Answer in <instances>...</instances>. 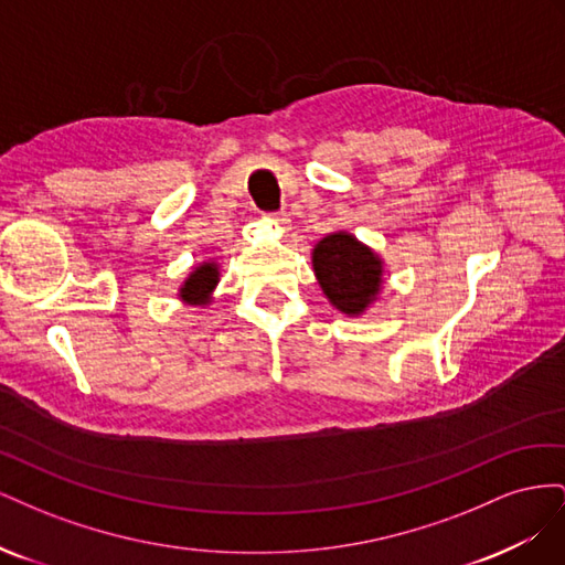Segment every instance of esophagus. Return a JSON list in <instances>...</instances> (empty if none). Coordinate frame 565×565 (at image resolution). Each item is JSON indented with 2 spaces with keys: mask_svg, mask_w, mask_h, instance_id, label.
Returning <instances> with one entry per match:
<instances>
[{
  "mask_svg": "<svg viewBox=\"0 0 565 565\" xmlns=\"http://www.w3.org/2000/svg\"><path fill=\"white\" fill-rule=\"evenodd\" d=\"M268 221H276L278 226L287 228L289 226V214L287 212H273V214H268Z\"/></svg>",
  "mask_w": 565,
  "mask_h": 565,
  "instance_id": "obj_1",
  "label": "esophagus"
}]
</instances>
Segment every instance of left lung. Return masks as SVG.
I'll list each match as a JSON object with an SVG mask.
<instances>
[{
  "mask_svg": "<svg viewBox=\"0 0 565 565\" xmlns=\"http://www.w3.org/2000/svg\"><path fill=\"white\" fill-rule=\"evenodd\" d=\"M322 292L344 313H363L380 292L382 262L347 233H332L313 249Z\"/></svg>",
  "mask_w": 565,
  "mask_h": 565,
  "instance_id": "obj_1",
  "label": "left lung"
}]
</instances>
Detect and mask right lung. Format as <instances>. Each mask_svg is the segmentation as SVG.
I'll use <instances>...</instances> for the list:
<instances>
[{
  "instance_id": "add662e5",
  "label": "right lung",
  "mask_w": 565,
  "mask_h": 565,
  "mask_svg": "<svg viewBox=\"0 0 565 565\" xmlns=\"http://www.w3.org/2000/svg\"><path fill=\"white\" fill-rule=\"evenodd\" d=\"M216 280H218L216 268L212 264H204L185 280V285L181 287V297L191 303H204L207 301V295L214 289Z\"/></svg>"
}]
</instances>
